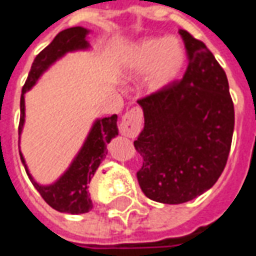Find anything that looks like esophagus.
<instances>
[{"instance_id":"obj_1","label":"esophagus","mask_w":256,"mask_h":256,"mask_svg":"<svg viewBox=\"0 0 256 256\" xmlns=\"http://www.w3.org/2000/svg\"><path fill=\"white\" fill-rule=\"evenodd\" d=\"M141 122H142V110L140 108H132L123 115L120 122V133L128 138H134L140 133Z\"/></svg>"}]
</instances>
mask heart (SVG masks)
<instances>
[{"mask_svg": "<svg viewBox=\"0 0 256 256\" xmlns=\"http://www.w3.org/2000/svg\"><path fill=\"white\" fill-rule=\"evenodd\" d=\"M186 64L183 44L173 37L144 38L128 48L123 68L128 78L146 74L150 91L164 90L182 73Z\"/></svg>", "mask_w": 256, "mask_h": 256, "instance_id": "heart-1", "label": "heart"}]
</instances>
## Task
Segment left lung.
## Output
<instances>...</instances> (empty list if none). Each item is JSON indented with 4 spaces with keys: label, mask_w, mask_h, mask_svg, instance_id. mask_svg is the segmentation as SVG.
<instances>
[{
    "label": "left lung",
    "mask_w": 256,
    "mask_h": 256,
    "mask_svg": "<svg viewBox=\"0 0 256 256\" xmlns=\"http://www.w3.org/2000/svg\"><path fill=\"white\" fill-rule=\"evenodd\" d=\"M188 58L183 78L141 98L144 128L134 141L150 200L183 204L209 190L228 162L234 105L228 76L202 41L180 28Z\"/></svg>",
    "instance_id": "1"
}]
</instances>
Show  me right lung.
<instances>
[{"mask_svg":"<svg viewBox=\"0 0 256 256\" xmlns=\"http://www.w3.org/2000/svg\"><path fill=\"white\" fill-rule=\"evenodd\" d=\"M88 30L84 28H70L62 30L56 34L52 42L47 46L36 56L32 69L28 72V80L22 88L20 97V120H19V134L22 133L23 123H24V94L30 90L36 82L38 80L42 72H46L50 65H52L56 60L64 56L66 52L76 51V50H86L88 48V41L86 36ZM118 116L112 115L110 118L98 119L92 124L87 140L78 151V156L74 158L69 169L62 174L60 180H56L51 186H40L36 183L34 178L28 173V166L24 164L22 152L20 159L24 165L30 182L33 183L36 190L40 192L42 200L54 208L55 210L65 212V214H86L92 208L90 194H88V184L91 178L98 169L100 164L102 162L106 154V144L118 136Z\"/></svg>","mask_w":256,"mask_h":256,"instance_id":"obj_1","label":"right lung"}]
</instances>
